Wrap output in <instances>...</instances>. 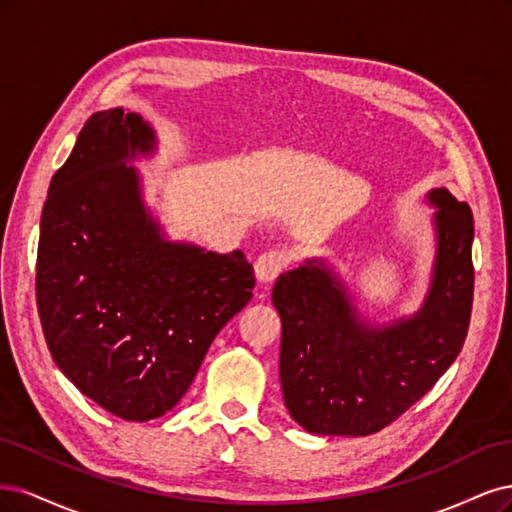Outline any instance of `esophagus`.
<instances>
[{"mask_svg": "<svg viewBox=\"0 0 512 512\" xmlns=\"http://www.w3.org/2000/svg\"><path fill=\"white\" fill-rule=\"evenodd\" d=\"M291 263V253L287 251H268L259 255L255 261V276L259 283H272V280L283 272Z\"/></svg>", "mask_w": 512, "mask_h": 512, "instance_id": "esophagus-1", "label": "esophagus"}]
</instances>
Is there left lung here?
Masks as SVG:
<instances>
[{
    "label": "left lung",
    "mask_w": 512,
    "mask_h": 512,
    "mask_svg": "<svg viewBox=\"0 0 512 512\" xmlns=\"http://www.w3.org/2000/svg\"><path fill=\"white\" fill-rule=\"evenodd\" d=\"M427 200L438 206V251L430 293L412 319L366 325L317 259L278 276L272 302L283 321L280 385L306 432H381L436 385L464 346L474 295L472 210L449 189H434Z\"/></svg>",
    "instance_id": "1"
}]
</instances>
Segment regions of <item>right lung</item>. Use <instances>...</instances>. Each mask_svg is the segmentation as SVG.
Here are the masks:
<instances>
[{"label":"right lung","mask_w":512,"mask_h":512,"mask_svg":"<svg viewBox=\"0 0 512 512\" xmlns=\"http://www.w3.org/2000/svg\"><path fill=\"white\" fill-rule=\"evenodd\" d=\"M153 148L140 114H91L40 221L36 302L48 351L89 400L125 421L163 417L180 402L255 287L242 251L161 236L125 166Z\"/></svg>","instance_id":"obj_1"}]
</instances>
